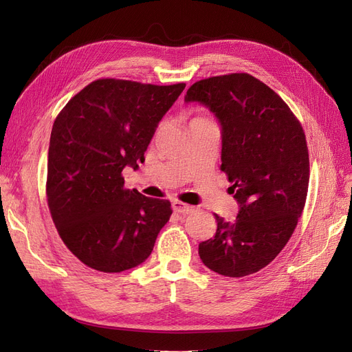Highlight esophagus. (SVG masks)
<instances>
[{"mask_svg": "<svg viewBox=\"0 0 352 352\" xmlns=\"http://www.w3.org/2000/svg\"><path fill=\"white\" fill-rule=\"evenodd\" d=\"M173 209L175 210V212H179V214H190V212H193L195 210V208L193 206H190V205H187V204H183L182 200H177V199H174L173 200Z\"/></svg>", "mask_w": 352, "mask_h": 352, "instance_id": "1", "label": "esophagus"}]
</instances>
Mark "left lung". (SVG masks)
<instances>
[{"mask_svg": "<svg viewBox=\"0 0 352 352\" xmlns=\"http://www.w3.org/2000/svg\"><path fill=\"white\" fill-rule=\"evenodd\" d=\"M184 102L208 107L219 122L221 169L239 204L232 223L215 215V237L199 245V256L221 276L256 273L286 246L302 214L309 182L304 129L280 96L248 74L202 79Z\"/></svg>", "mask_w": 352, "mask_h": 352, "instance_id": "left-lung-1", "label": "left lung"}]
</instances>
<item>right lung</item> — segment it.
<instances>
[{"mask_svg":"<svg viewBox=\"0 0 352 352\" xmlns=\"http://www.w3.org/2000/svg\"><path fill=\"white\" fill-rule=\"evenodd\" d=\"M184 87L97 79L56 118L48 208L67 249L89 268L120 273L152 254L173 209L168 200L124 188L122 170L143 164L160 119Z\"/></svg>","mask_w":352,"mask_h":352,"instance_id":"add662e5","label":"right lung"}]
</instances>
